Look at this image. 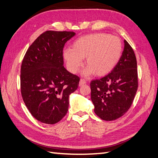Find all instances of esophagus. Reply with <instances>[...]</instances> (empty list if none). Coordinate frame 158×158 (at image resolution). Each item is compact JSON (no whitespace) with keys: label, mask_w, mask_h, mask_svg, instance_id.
<instances>
[{"label":"esophagus","mask_w":158,"mask_h":158,"mask_svg":"<svg viewBox=\"0 0 158 158\" xmlns=\"http://www.w3.org/2000/svg\"><path fill=\"white\" fill-rule=\"evenodd\" d=\"M85 83H86V81H85L84 79H80V82H79V85L80 86H82L83 85H84Z\"/></svg>","instance_id":"obj_1"}]
</instances>
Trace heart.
<instances>
[{
  "label": "heart",
  "instance_id": "b5f03b06",
  "mask_svg": "<svg viewBox=\"0 0 158 158\" xmlns=\"http://www.w3.org/2000/svg\"><path fill=\"white\" fill-rule=\"evenodd\" d=\"M123 44L117 36L103 33L81 37L76 40L73 49L63 51L64 59L72 73H77L85 58L88 66L83 74L88 76L93 73L103 76L110 73L121 59Z\"/></svg>",
  "mask_w": 158,
  "mask_h": 158
}]
</instances>
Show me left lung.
I'll return each mask as SVG.
<instances>
[{
	"mask_svg": "<svg viewBox=\"0 0 158 158\" xmlns=\"http://www.w3.org/2000/svg\"><path fill=\"white\" fill-rule=\"evenodd\" d=\"M124 44L121 59L111 73L90 82L94 112L104 121L115 120L127 113L138 89L136 56L126 40Z\"/></svg>",
	"mask_w": 158,
	"mask_h": 158,
	"instance_id": "obj_1",
	"label": "left lung"
}]
</instances>
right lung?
I'll return each instance as SVG.
<instances>
[{"label": "right lung", "instance_id": "obj_1", "mask_svg": "<svg viewBox=\"0 0 158 158\" xmlns=\"http://www.w3.org/2000/svg\"><path fill=\"white\" fill-rule=\"evenodd\" d=\"M73 31H46L27 50L20 71L21 94L26 106L37 121L49 125L67 113L69 95L77 89L78 76L64 67L63 51Z\"/></svg>", "mask_w": 158, "mask_h": 158}]
</instances>
